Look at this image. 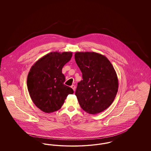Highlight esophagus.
<instances>
[{
  "label": "esophagus",
  "instance_id": "34e87169",
  "mask_svg": "<svg viewBox=\"0 0 151 151\" xmlns=\"http://www.w3.org/2000/svg\"><path fill=\"white\" fill-rule=\"evenodd\" d=\"M72 88V89L73 90V91H75V89H76V86H75L74 85H72V86H71Z\"/></svg>",
  "mask_w": 151,
  "mask_h": 151
}]
</instances>
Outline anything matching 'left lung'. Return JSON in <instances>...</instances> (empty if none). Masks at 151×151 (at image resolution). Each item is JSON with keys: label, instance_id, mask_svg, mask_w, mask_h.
<instances>
[{"label": "left lung", "instance_id": "1", "mask_svg": "<svg viewBox=\"0 0 151 151\" xmlns=\"http://www.w3.org/2000/svg\"><path fill=\"white\" fill-rule=\"evenodd\" d=\"M75 59L83 76L75 92L79 104L89 114L100 113L111 105L117 93L115 70L107 58L97 52H76Z\"/></svg>", "mask_w": 151, "mask_h": 151}]
</instances>
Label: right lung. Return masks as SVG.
Instances as JSON below:
<instances>
[{
	"label": "right lung",
	"instance_id": "add662e5",
	"mask_svg": "<svg viewBox=\"0 0 151 151\" xmlns=\"http://www.w3.org/2000/svg\"><path fill=\"white\" fill-rule=\"evenodd\" d=\"M72 52H51L32 65L27 77L29 95L36 106L46 113L60 109L71 88L64 84L62 68L71 59Z\"/></svg>",
	"mask_w": 151,
	"mask_h": 151
}]
</instances>
